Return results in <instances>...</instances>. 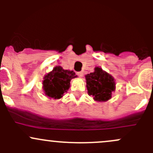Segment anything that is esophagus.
I'll return each instance as SVG.
<instances>
[{
  "instance_id": "obj_1",
  "label": "esophagus",
  "mask_w": 153,
  "mask_h": 153,
  "mask_svg": "<svg viewBox=\"0 0 153 153\" xmlns=\"http://www.w3.org/2000/svg\"><path fill=\"white\" fill-rule=\"evenodd\" d=\"M77 75H78L79 77L84 76V73H83V72H77Z\"/></svg>"
}]
</instances>
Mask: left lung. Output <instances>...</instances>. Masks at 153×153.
I'll return each mask as SVG.
<instances>
[{
	"instance_id": "1",
	"label": "left lung",
	"mask_w": 153,
	"mask_h": 153,
	"mask_svg": "<svg viewBox=\"0 0 153 153\" xmlns=\"http://www.w3.org/2000/svg\"><path fill=\"white\" fill-rule=\"evenodd\" d=\"M86 87L89 95L97 101H106L112 97L115 90L114 78L101 68L96 67L94 72L86 75Z\"/></svg>"
}]
</instances>
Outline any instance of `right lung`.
I'll return each instance as SVG.
<instances>
[{"instance_id": "obj_1", "label": "right lung", "mask_w": 153, "mask_h": 153, "mask_svg": "<svg viewBox=\"0 0 153 153\" xmlns=\"http://www.w3.org/2000/svg\"><path fill=\"white\" fill-rule=\"evenodd\" d=\"M73 71L64 70L61 67H56L44 77L43 81L45 94L49 98L59 99L67 92L72 78H76Z\"/></svg>"}]
</instances>
